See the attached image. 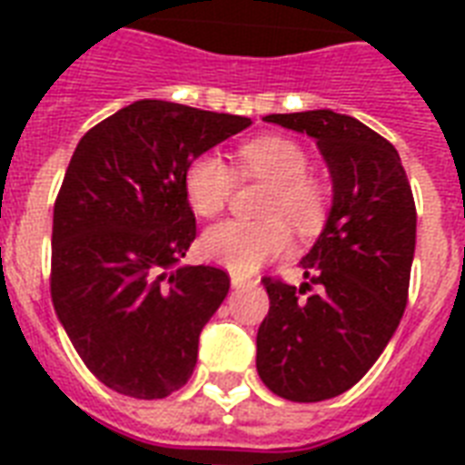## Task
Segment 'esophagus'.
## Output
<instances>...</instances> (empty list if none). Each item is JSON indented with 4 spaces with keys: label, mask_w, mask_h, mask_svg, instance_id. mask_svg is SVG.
Masks as SVG:
<instances>
[{
    "label": "esophagus",
    "mask_w": 465,
    "mask_h": 465,
    "mask_svg": "<svg viewBox=\"0 0 465 465\" xmlns=\"http://www.w3.org/2000/svg\"><path fill=\"white\" fill-rule=\"evenodd\" d=\"M248 282H251L248 277L239 275V272H232V287H233V290H239V287H246Z\"/></svg>",
    "instance_id": "obj_1"
}]
</instances>
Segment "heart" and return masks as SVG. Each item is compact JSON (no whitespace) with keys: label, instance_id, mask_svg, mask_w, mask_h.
Wrapping results in <instances>:
<instances>
[{"label":"heart","instance_id":"1","mask_svg":"<svg viewBox=\"0 0 465 465\" xmlns=\"http://www.w3.org/2000/svg\"><path fill=\"white\" fill-rule=\"evenodd\" d=\"M239 168L243 175L270 181L262 204V214L270 219H229L212 226L203 236V253L239 275H251L292 248V232L282 216L306 233L323 224L328 193L323 183L306 173L309 156L304 149L287 137L268 134L246 142L239 149ZM183 188L200 217H217L233 193V171L219 154L204 152L188 163Z\"/></svg>","mask_w":465,"mask_h":465}]
</instances>
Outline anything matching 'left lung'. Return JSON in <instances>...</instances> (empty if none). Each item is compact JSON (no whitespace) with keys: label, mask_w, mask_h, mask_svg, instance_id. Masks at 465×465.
I'll return each instance as SVG.
<instances>
[{"label":"left lung","mask_w":465,"mask_h":465,"mask_svg":"<svg viewBox=\"0 0 465 465\" xmlns=\"http://www.w3.org/2000/svg\"><path fill=\"white\" fill-rule=\"evenodd\" d=\"M265 123L313 137L331 171V212L299 262L318 294L302 299V287L262 277L270 311L255 338L262 383L294 403H318L352 389L403 318L415 200L396 147L357 118L306 111Z\"/></svg>","instance_id":"left-lung-1"}]
</instances>
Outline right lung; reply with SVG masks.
Returning a JSON list of instances; mask_svg holds the SVG:
<instances>
[{"mask_svg": "<svg viewBox=\"0 0 465 465\" xmlns=\"http://www.w3.org/2000/svg\"><path fill=\"white\" fill-rule=\"evenodd\" d=\"M251 118L134 101L76 144L53 214L54 313L89 371L123 396L185 386L229 275L181 265L195 241L183 178Z\"/></svg>", "mask_w": 465, "mask_h": 465, "instance_id": "obj_1", "label": "right lung"}]
</instances>
